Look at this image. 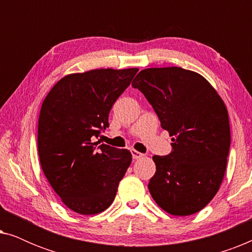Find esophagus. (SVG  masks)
<instances>
[{
	"label": "esophagus",
	"instance_id": "1",
	"mask_svg": "<svg viewBox=\"0 0 252 252\" xmlns=\"http://www.w3.org/2000/svg\"><path fill=\"white\" fill-rule=\"evenodd\" d=\"M130 153H132L133 159H140L141 157H143V154H141V153H139V151H136V150H132V151H130Z\"/></svg>",
	"mask_w": 252,
	"mask_h": 252
}]
</instances>
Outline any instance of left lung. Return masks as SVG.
<instances>
[{
	"label": "left lung",
	"instance_id": "8db88e82",
	"mask_svg": "<svg viewBox=\"0 0 252 252\" xmlns=\"http://www.w3.org/2000/svg\"><path fill=\"white\" fill-rule=\"evenodd\" d=\"M132 86L153 105L173 142L170 155L153 157L151 196L170 215L201 211L225 175L230 146L225 103L204 77L177 66L146 68Z\"/></svg>",
	"mask_w": 252,
	"mask_h": 252
}]
</instances>
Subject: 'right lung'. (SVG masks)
Wrapping results in <instances>:
<instances>
[{
  "mask_svg": "<svg viewBox=\"0 0 252 252\" xmlns=\"http://www.w3.org/2000/svg\"><path fill=\"white\" fill-rule=\"evenodd\" d=\"M139 68H99L62 78L41 106L37 149L41 167L62 202L79 215L112 204L132 161L127 149L93 142L109 127L113 103Z\"/></svg>",
  "mask_w": 252,
  "mask_h": 252,
  "instance_id": "obj_1",
  "label": "right lung"
}]
</instances>
